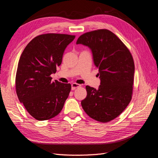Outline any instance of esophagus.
Returning a JSON list of instances; mask_svg holds the SVG:
<instances>
[{
    "mask_svg": "<svg viewBox=\"0 0 158 158\" xmlns=\"http://www.w3.org/2000/svg\"><path fill=\"white\" fill-rule=\"evenodd\" d=\"M80 84H76V83H73L71 85V88H72V89L74 90L76 88H78L79 87H80Z\"/></svg>",
    "mask_w": 158,
    "mask_h": 158,
    "instance_id": "obj_1",
    "label": "esophagus"
}]
</instances>
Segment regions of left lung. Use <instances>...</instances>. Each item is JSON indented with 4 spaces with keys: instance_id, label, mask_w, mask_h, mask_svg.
<instances>
[{
    "instance_id": "obj_1",
    "label": "left lung",
    "mask_w": 158,
    "mask_h": 158,
    "mask_svg": "<svg viewBox=\"0 0 158 158\" xmlns=\"http://www.w3.org/2000/svg\"><path fill=\"white\" fill-rule=\"evenodd\" d=\"M76 44L88 47L101 80L98 89L86 85L87 96L81 102L94 120L107 123L117 117L130 103L135 63L125 44L113 32L98 30L80 35Z\"/></svg>"
}]
</instances>
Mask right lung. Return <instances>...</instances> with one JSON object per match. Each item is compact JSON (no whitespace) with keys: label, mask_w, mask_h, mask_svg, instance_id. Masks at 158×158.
Wrapping results in <instances>:
<instances>
[{"label":"right lung","mask_w":158,"mask_h":158,"mask_svg":"<svg viewBox=\"0 0 158 158\" xmlns=\"http://www.w3.org/2000/svg\"><path fill=\"white\" fill-rule=\"evenodd\" d=\"M75 35L47 33L27 45L18 62L16 76L18 98L38 121L56 116L71 89L70 84L52 81L51 74L60 65L64 51Z\"/></svg>","instance_id":"right-lung-1"}]
</instances>
